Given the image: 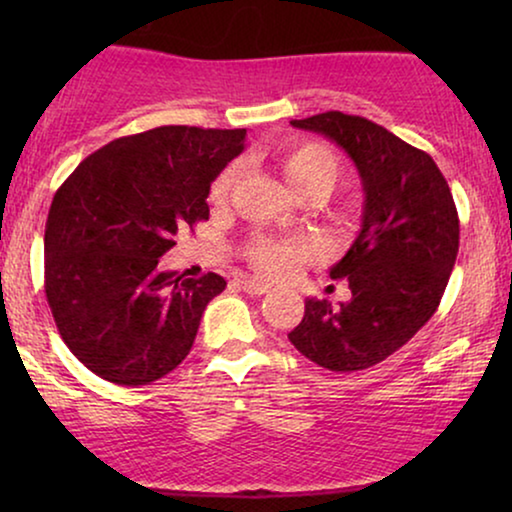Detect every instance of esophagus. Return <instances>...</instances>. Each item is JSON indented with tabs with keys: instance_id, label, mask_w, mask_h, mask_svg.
Returning a JSON list of instances; mask_svg holds the SVG:
<instances>
[{
	"instance_id": "obj_1",
	"label": "esophagus",
	"mask_w": 512,
	"mask_h": 512,
	"mask_svg": "<svg viewBox=\"0 0 512 512\" xmlns=\"http://www.w3.org/2000/svg\"><path fill=\"white\" fill-rule=\"evenodd\" d=\"M240 284H242L244 291L251 293V296H263V293L270 291V284H265V282H261V279H256V277H242Z\"/></svg>"
}]
</instances>
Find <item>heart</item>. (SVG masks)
<instances>
[{"label": "heart", "instance_id": "heart-1", "mask_svg": "<svg viewBox=\"0 0 512 512\" xmlns=\"http://www.w3.org/2000/svg\"><path fill=\"white\" fill-rule=\"evenodd\" d=\"M279 170L291 188L300 195L319 193L324 195L335 184L340 174V165L335 153L321 142H298L291 144L282 156H279ZM235 181V170L221 172L212 186V200L226 202L230 186ZM319 254V244L310 237H272V235H254L247 242L244 256L258 272L270 277L291 275L300 261Z\"/></svg>", "mask_w": 512, "mask_h": 512}]
</instances>
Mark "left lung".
Masks as SVG:
<instances>
[{
	"instance_id": "left-lung-1",
	"label": "left lung",
	"mask_w": 512,
	"mask_h": 512,
	"mask_svg": "<svg viewBox=\"0 0 512 512\" xmlns=\"http://www.w3.org/2000/svg\"><path fill=\"white\" fill-rule=\"evenodd\" d=\"M293 128L340 146L359 170L361 233L333 265L352 298L340 307L307 298L291 345L321 368L352 373L401 349L438 310L459 251L450 186L429 153L368 118L326 111Z\"/></svg>"
}]
</instances>
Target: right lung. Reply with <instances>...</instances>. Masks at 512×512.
Returning a JSON list of instances; mask_svg holds the SVG:
<instances>
[{"instance_id": "add662e5", "label": "right lung", "mask_w": 512, "mask_h": 512, "mask_svg": "<svg viewBox=\"0 0 512 512\" xmlns=\"http://www.w3.org/2000/svg\"><path fill=\"white\" fill-rule=\"evenodd\" d=\"M244 139V128L163 125L90 153L55 193L46 298L65 345L102 380L151 384L191 352L226 279H186L158 263L179 230L209 219V186Z\"/></svg>"}]
</instances>
